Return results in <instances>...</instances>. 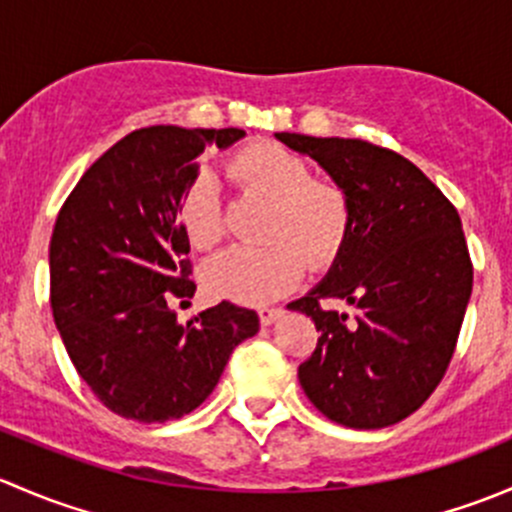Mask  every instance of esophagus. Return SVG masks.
Instances as JSON below:
<instances>
[{
    "instance_id": "34e87169",
    "label": "esophagus",
    "mask_w": 512,
    "mask_h": 512,
    "mask_svg": "<svg viewBox=\"0 0 512 512\" xmlns=\"http://www.w3.org/2000/svg\"><path fill=\"white\" fill-rule=\"evenodd\" d=\"M257 317H260V324L262 327H270L272 322H277V319L282 317V309L280 307H265L257 312Z\"/></svg>"
}]
</instances>
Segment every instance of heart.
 I'll return each instance as SVG.
<instances>
[{
  "label": "heart",
  "mask_w": 512,
  "mask_h": 512,
  "mask_svg": "<svg viewBox=\"0 0 512 512\" xmlns=\"http://www.w3.org/2000/svg\"><path fill=\"white\" fill-rule=\"evenodd\" d=\"M227 178L247 193L265 195L272 208L265 220V245H235L210 257L200 270L213 299L265 304L289 292L304 265L329 270L347 247L354 225L349 190L332 178H317L312 163L272 141L237 151L225 165ZM178 223L195 250H213L225 237V208L213 173L200 170L185 185Z\"/></svg>",
  "instance_id": "obj_1"
}]
</instances>
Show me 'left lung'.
<instances>
[{
    "label": "left lung",
    "instance_id": "1",
    "mask_svg": "<svg viewBox=\"0 0 512 512\" xmlns=\"http://www.w3.org/2000/svg\"><path fill=\"white\" fill-rule=\"evenodd\" d=\"M349 190L354 225L329 275L289 309L319 339L297 369L307 399L349 428H384L433 394L456 352L473 289L451 200L389 148L359 138L277 133ZM347 301L354 315L323 307Z\"/></svg>",
    "mask_w": 512,
    "mask_h": 512
}]
</instances>
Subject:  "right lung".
<instances>
[{
	"instance_id": "obj_1",
	"label": "right lung",
	"mask_w": 512,
	"mask_h": 512,
	"mask_svg": "<svg viewBox=\"0 0 512 512\" xmlns=\"http://www.w3.org/2000/svg\"><path fill=\"white\" fill-rule=\"evenodd\" d=\"M240 128H138L81 175L49 245L51 312L69 359L113 414L165 423L198 409L232 349L255 337L252 309L220 302L188 324L170 309L190 299V242L178 203L208 143Z\"/></svg>"
}]
</instances>
